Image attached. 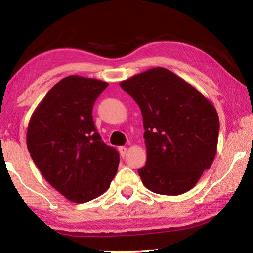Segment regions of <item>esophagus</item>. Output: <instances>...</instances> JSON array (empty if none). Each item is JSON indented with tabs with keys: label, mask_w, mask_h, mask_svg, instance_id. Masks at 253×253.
I'll return each mask as SVG.
<instances>
[{
	"label": "esophagus",
	"mask_w": 253,
	"mask_h": 253,
	"mask_svg": "<svg viewBox=\"0 0 253 253\" xmlns=\"http://www.w3.org/2000/svg\"><path fill=\"white\" fill-rule=\"evenodd\" d=\"M118 151H119V154H121V156H122V157H125L126 153H127V147H125V146H121V147L118 148Z\"/></svg>",
	"instance_id": "esophagus-1"
}]
</instances>
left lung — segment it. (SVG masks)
Masks as SVG:
<instances>
[{"mask_svg":"<svg viewBox=\"0 0 253 253\" xmlns=\"http://www.w3.org/2000/svg\"><path fill=\"white\" fill-rule=\"evenodd\" d=\"M143 115L148 190L179 195L193 188L216 154L220 122L211 101L181 77L157 67L122 81Z\"/></svg>","mask_w":253,"mask_h":253,"instance_id":"8db88e82","label":"left lung"}]
</instances>
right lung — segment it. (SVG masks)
I'll return each mask as SVG.
<instances>
[{"mask_svg": "<svg viewBox=\"0 0 253 253\" xmlns=\"http://www.w3.org/2000/svg\"><path fill=\"white\" fill-rule=\"evenodd\" d=\"M106 81L69 76L50 89L33 111L27 146L51 186L67 200L84 203L108 190L119 154L97 132L92 107Z\"/></svg>", "mask_w": 253, "mask_h": 253, "instance_id": "right-lung-1", "label": "right lung"}]
</instances>
